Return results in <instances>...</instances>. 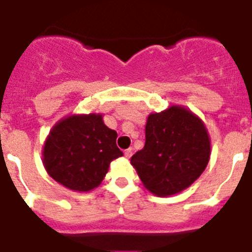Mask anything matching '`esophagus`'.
Instances as JSON below:
<instances>
[{
    "instance_id": "34e87169",
    "label": "esophagus",
    "mask_w": 252,
    "mask_h": 252,
    "mask_svg": "<svg viewBox=\"0 0 252 252\" xmlns=\"http://www.w3.org/2000/svg\"><path fill=\"white\" fill-rule=\"evenodd\" d=\"M132 154H133V150L130 149V148H129V149H126V152H124V156H126V158H130V157H132Z\"/></svg>"
}]
</instances>
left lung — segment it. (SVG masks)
<instances>
[{
	"mask_svg": "<svg viewBox=\"0 0 252 252\" xmlns=\"http://www.w3.org/2000/svg\"><path fill=\"white\" fill-rule=\"evenodd\" d=\"M211 137L201 119L180 104L146 119L145 146L130 158L144 187L167 197L184 191L207 167Z\"/></svg>",
	"mask_w": 252,
	"mask_h": 252,
	"instance_id": "8db88e82",
	"label": "left lung"
}]
</instances>
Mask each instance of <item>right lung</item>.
Here are the masks:
<instances>
[{
    "mask_svg": "<svg viewBox=\"0 0 252 252\" xmlns=\"http://www.w3.org/2000/svg\"><path fill=\"white\" fill-rule=\"evenodd\" d=\"M116 130L103 122V114H70L60 119L45 138L41 157L48 175L76 192H89L102 183L110 163L123 152Z\"/></svg>",
    "mask_w": 252,
    "mask_h": 252,
    "instance_id": "add662e5",
    "label": "right lung"
}]
</instances>
